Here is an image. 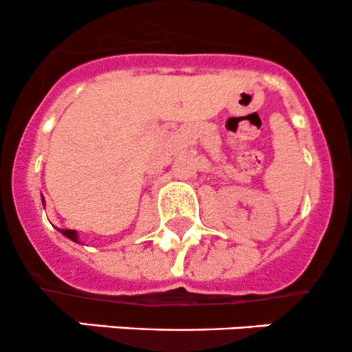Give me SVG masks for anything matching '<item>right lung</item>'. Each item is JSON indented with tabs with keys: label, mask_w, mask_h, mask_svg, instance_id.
I'll use <instances>...</instances> for the list:
<instances>
[{
	"label": "right lung",
	"mask_w": 352,
	"mask_h": 352,
	"mask_svg": "<svg viewBox=\"0 0 352 352\" xmlns=\"http://www.w3.org/2000/svg\"><path fill=\"white\" fill-rule=\"evenodd\" d=\"M43 204H44V197H43ZM59 232H61L63 236H66L68 239H72V241L80 243L78 241V234H76V231H73V229H59Z\"/></svg>",
	"instance_id": "obj_1"
}]
</instances>
